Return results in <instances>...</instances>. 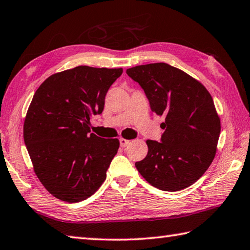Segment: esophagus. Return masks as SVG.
<instances>
[{
	"label": "esophagus",
	"instance_id": "obj_1",
	"mask_svg": "<svg viewBox=\"0 0 250 250\" xmlns=\"http://www.w3.org/2000/svg\"><path fill=\"white\" fill-rule=\"evenodd\" d=\"M120 146L121 147H125L126 145L130 144V140H126V139H124V138H120Z\"/></svg>",
	"mask_w": 250,
	"mask_h": 250
}]
</instances>
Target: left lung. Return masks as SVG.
Returning <instances> with one entry per match:
<instances>
[{"instance_id": "1", "label": "left lung", "mask_w": 250, "mask_h": 250, "mask_svg": "<svg viewBox=\"0 0 250 250\" xmlns=\"http://www.w3.org/2000/svg\"><path fill=\"white\" fill-rule=\"evenodd\" d=\"M126 73L144 90L151 111L165 116L161 142L146 141L148 153L136 169L159 189L188 188L217 153L221 122L211 95L198 80L166 62L135 66Z\"/></svg>"}]
</instances>
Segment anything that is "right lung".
Wrapping results in <instances>:
<instances>
[{
  "mask_svg": "<svg viewBox=\"0 0 250 250\" xmlns=\"http://www.w3.org/2000/svg\"><path fill=\"white\" fill-rule=\"evenodd\" d=\"M122 68L78 66L54 73L39 86L23 124L34 173L50 194L78 203L94 194L119 148L118 139L90 133L91 116L104 109Z\"/></svg>",
  "mask_w": 250,
  "mask_h": 250,
  "instance_id": "right-lung-1",
  "label": "right lung"
}]
</instances>
